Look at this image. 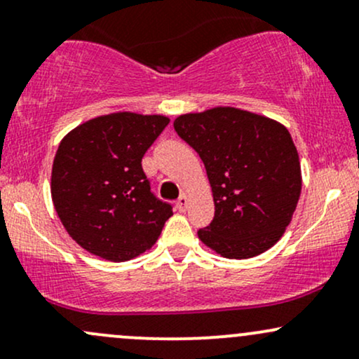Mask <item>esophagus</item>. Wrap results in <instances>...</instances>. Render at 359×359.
I'll list each match as a JSON object with an SVG mask.
<instances>
[{
	"instance_id": "34e87169",
	"label": "esophagus",
	"mask_w": 359,
	"mask_h": 359,
	"mask_svg": "<svg viewBox=\"0 0 359 359\" xmlns=\"http://www.w3.org/2000/svg\"><path fill=\"white\" fill-rule=\"evenodd\" d=\"M187 204H189V197L182 194V196L179 197V201H177V209H179L180 212H185V209H187Z\"/></svg>"
}]
</instances>
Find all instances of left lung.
<instances>
[{
  "label": "left lung",
  "instance_id": "8db88e82",
  "mask_svg": "<svg viewBox=\"0 0 359 359\" xmlns=\"http://www.w3.org/2000/svg\"><path fill=\"white\" fill-rule=\"evenodd\" d=\"M204 162L214 219L197 231L221 257H257L277 243L297 208L302 175L290 133L275 119L238 108H212L174 121Z\"/></svg>",
  "mask_w": 359,
  "mask_h": 359
}]
</instances>
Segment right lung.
I'll use <instances>...</instances> for the list:
<instances>
[{
  "label": "right lung",
  "instance_id": "add662e5",
  "mask_svg": "<svg viewBox=\"0 0 359 359\" xmlns=\"http://www.w3.org/2000/svg\"><path fill=\"white\" fill-rule=\"evenodd\" d=\"M168 121L123 111L89 119L62 138L52 165L53 208L86 251L126 262L158 240L174 212L151 194L142 158Z\"/></svg>",
  "mask_w": 359,
  "mask_h": 359
}]
</instances>
